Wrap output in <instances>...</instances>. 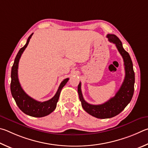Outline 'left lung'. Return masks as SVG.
<instances>
[{
    "label": "left lung",
    "mask_w": 148,
    "mask_h": 148,
    "mask_svg": "<svg viewBox=\"0 0 148 148\" xmlns=\"http://www.w3.org/2000/svg\"><path fill=\"white\" fill-rule=\"evenodd\" d=\"M110 42L114 43L122 56L125 66V76L120 90L115 96L101 105H91L84 99L81 91V82L78 85V94L83 109L89 114L97 118H110L118 115L130 103L134 94V72L133 62L129 53L123 49L122 43L114 34H108Z\"/></svg>",
    "instance_id": "8db88e82"
}]
</instances>
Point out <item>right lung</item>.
I'll return each mask as SVG.
<instances>
[{
  "label": "right lung",
  "instance_id": "1",
  "mask_svg": "<svg viewBox=\"0 0 148 148\" xmlns=\"http://www.w3.org/2000/svg\"><path fill=\"white\" fill-rule=\"evenodd\" d=\"M32 34L33 33L28 37L27 43L20 49L15 57L14 63L12 68V81L10 84V90H11L12 97H14L15 103L21 110L28 116L41 118L49 115L55 109L61 90L69 81V78L64 79L61 82L54 96L47 101H38L26 94L21 86L19 79H18V66H19L21 56L25 49L27 48Z\"/></svg>",
  "mask_w": 148,
  "mask_h": 148
}]
</instances>
